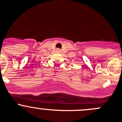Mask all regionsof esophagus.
<instances>
[{
	"label": "esophagus",
	"mask_w": 122,
	"mask_h": 122,
	"mask_svg": "<svg viewBox=\"0 0 122 122\" xmlns=\"http://www.w3.org/2000/svg\"><path fill=\"white\" fill-rule=\"evenodd\" d=\"M56 51H61V50H60L59 49H56Z\"/></svg>",
	"instance_id": "34e87169"
}]
</instances>
